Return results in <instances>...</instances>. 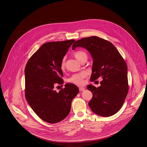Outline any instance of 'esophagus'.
I'll use <instances>...</instances> for the list:
<instances>
[{
    "label": "esophagus",
    "mask_w": 147,
    "mask_h": 147,
    "mask_svg": "<svg viewBox=\"0 0 147 147\" xmlns=\"http://www.w3.org/2000/svg\"><path fill=\"white\" fill-rule=\"evenodd\" d=\"M85 90V88L84 86H80L79 87V90L80 91H84Z\"/></svg>",
    "instance_id": "esophagus-1"
}]
</instances>
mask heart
<instances>
[{"mask_svg": "<svg viewBox=\"0 0 147 147\" xmlns=\"http://www.w3.org/2000/svg\"><path fill=\"white\" fill-rule=\"evenodd\" d=\"M74 55L75 58L81 62L83 60L87 59V54L86 53L82 50H78L75 51L74 53ZM65 66V59L64 58L62 59L61 63V67L62 69H64ZM86 73L85 72H82L79 74H75L72 75L70 78H69L67 81L69 83L76 84V85H82L83 84L84 81L83 79L86 77Z\"/></svg>", "mask_w": 147, "mask_h": 147, "instance_id": "obj_1", "label": "heart"}]
</instances>
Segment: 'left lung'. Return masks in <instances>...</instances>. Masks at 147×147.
<instances>
[{
    "label": "left lung",
    "mask_w": 147,
    "mask_h": 147,
    "mask_svg": "<svg viewBox=\"0 0 147 147\" xmlns=\"http://www.w3.org/2000/svg\"><path fill=\"white\" fill-rule=\"evenodd\" d=\"M86 49L93 62L90 81L102 77L98 88L88 85L87 89L93 97L88 105L93 113L107 117L117 113L122 107L128 92L127 66L117 48L111 42L97 36L83 38L74 43Z\"/></svg>",
    "instance_id": "8db88e82"
}]
</instances>
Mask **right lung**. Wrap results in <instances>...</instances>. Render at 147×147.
Segmentation results:
<instances>
[{
  "label": "right lung",
  "instance_id": "add662e5",
  "mask_svg": "<svg viewBox=\"0 0 147 147\" xmlns=\"http://www.w3.org/2000/svg\"><path fill=\"white\" fill-rule=\"evenodd\" d=\"M75 41L69 40L43 44L25 68L26 100L34 113L49 123L59 122L67 117L72 101L79 91L76 85L71 83L65 84L59 92L54 89L55 86L63 83L61 63Z\"/></svg>",
  "mask_w": 147,
  "mask_h": 147
}]
</instances>
